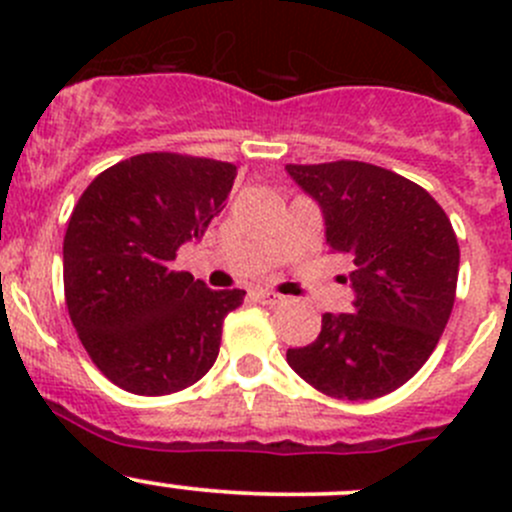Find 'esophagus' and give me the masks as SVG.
<instances>
[{"label":"esophagus","mask_w":512,"mask_h":512,"mask_svg":"<svg viewBox=\"0 0 512 512\" xmlns=\"http://www.w3.org/2000/svg\"><path fill=\"white\" fill-rule=\"evenodd\" d=\"M252 294H255L257 302H262V304H280L282 302V294L270 292V289H255Z\"/></svg>","instance_id":"1"}]
</instances>
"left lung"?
Wrapping results in <instances>:
<instances>
[{
	"mask_svg": "<svg viewBox=\"0 0 512 512\" xmlns=\"http://www.w3.org/2000/svg\"><path fill=\"white\" fill-rule=\"evenodd\" d=\"M287 173L322 208L329 250L352 257L356 292L354 312L324 314L319 337L287 349V364L334 399L391 394L451 317L461 262L451 220L421 185L379 165L289 163Z\"/></svg>",
	"mask_w": 512,
	"mask_h": 512,
	"instance_id": "8db88e82",
	"label": "left lung"
}]
</instances>
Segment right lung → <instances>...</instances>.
I'll list each match as a JSON object with an SVG mask.
<instances>
[{
  "label": "right lung",
  "mask_w": 512,
  "mask_h": 512,
  "mask_svg": "<svg viewBox=\"0 0 512 512\" xmlns=\"http://www.w3.org/2000/svg\"><path fill=\"white\" fill-rule=\"evenodd\" d=\"M237 168L141 153L91 180L64 237L71 324L108 381L165 396L208 374L242 289H210L170 262L223 210Z\"/></svg>",
  "instance_id": "1"
}]
</instances>
